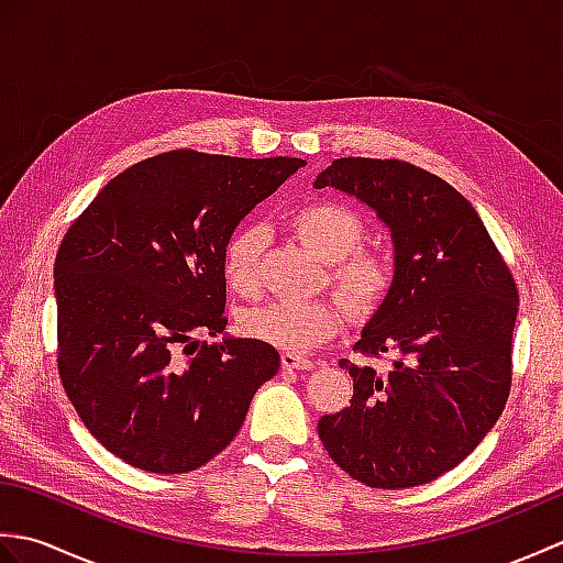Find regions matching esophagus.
Wrapping results in <instances>:
<instances>
[{"instance_id": "34e87169", "label": "esophagus", "mask_w": 563, "mask_h": 563, "mask_svg": "<svg viewBox=\"0 0 563 563\" xmlns=\"http://www.w3.org/2000/svg\"><path fill=\"white\" fill-rule=\"evenodd\" d=\"M280 363H283L285 369H312L314 367V363L309 361V357H302L297 353H283Z\"/></svg>"}]
</instances>
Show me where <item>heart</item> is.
<instances>
[{
	"label": "heart",
	"mask_w": 563,
	"mask_h": 563,
	"mask_svg": "<svg viewBox=\"0 0 563 563\" xmlns=\"http://www.w3.org/2000/svg\"><path fill=\"white\" fill-rule=\"evenodd\" d=\"M297 239L329 263V285L353 319L375 317L387 305L397 280L387 251L361 246L365 222L353 208L339 200L305 202L290 214ZM268 246L266 227L244 222L227 236L222 271L230 288L242 297L261 290V263ZM343 327V309L331 300L317 302H271L244 312L239 329L249 339L273 349L302 353L336 336Z\"/></svg>",
	"instance_id": "obj_1"
}]
</instances>
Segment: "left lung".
<instances>
[{
  "instance_id": "8db88e82",
  "label": "left lung",
  "mask_w": 563,
  "mask_h": 563,
  "mask_svg": "<svg viewBox=\"0 0 563 563\" xmlns=\"http://www.w3.org/2000/svg\"><path fill=\"white\" fill-rule=\"evenodd\" d=\"M375 208L397 246V280L355 353L353 399L319 418L329 457L373 488L454 470L498 421L512 385L518 285L472 202L401 159L341 157L317 178Z\"/></svg>"
}]
</instances>
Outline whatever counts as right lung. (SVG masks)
Masks as SVG:
<instances>
[{
  "mask_svg": "<svg viewBox=\"0 0 563 563\" xmlns=\"http://www.w3.org/2000/svg\"><path fill=\"white\" fill-rule=\"evenodd\" d=\"M302 159L172 150L118 174L55 258L57 373L81 423L152 474L210 462L242 428L280 355L227 327L222 251Z\"/></svg>",
  "mask_w": 563,
  "mask_h": 563,
  "instance_id": "1",
  "label": "right lung"
}]
</instances>
